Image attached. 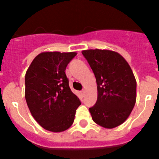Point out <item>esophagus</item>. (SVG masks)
Wrapping results in <instances>:
<instances>
[{
  "instance_id": "obj_1",
  "label": "esophagus",
  "mask_w": 159,
  "mask_h": 159,
  "mask_svg": "<svg viewBox=\"0 0 159 159\" xmlns=\"http://www.w3.org/2000/svg\"><path fill=\"white\" fill-rule=\"evenodd\" d=\"M80 94L83 95V96H84V90H83V91H81Z\"/></svg>"
}]
</instances>
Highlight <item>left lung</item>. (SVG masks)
Listing matches in <instances>:
<instances>
[{
	"instance_id": "1",
	"label": "left lung",
	"mask_w": 159,
	"mask_h": 159,
	"mask_svg": "<svg viewBox=\"0 0 159 159\" xmlns=\"http://www.w3.org/2000/svg\"><path fill=\"white\" fill-rule=\"evenodd\" d=\"M82 54L95 74L98 97L89 108L95 123L114 128L124 123L136 102V80L128 63L116 52L84 50Z\"/></svg>"
}]
</instances>
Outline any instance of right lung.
<instances>
[{"mask_svg":"<svg viewBox=\"0 0 159 159\" xmlns=\"http://www.w3.org/2000/svg\"><path fill=\"white\" fill-rule=\"evenodd\" d=\"M76 52H45L36 56L25 74V99L32 116L45 130L61 132L72 125L81 104L69 88L66 67Z\"/></svg>","mask_w":159,"mask_h":159,"instance_id":"1","label":"right lung"}]
</instances>
